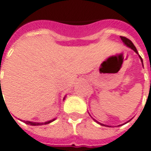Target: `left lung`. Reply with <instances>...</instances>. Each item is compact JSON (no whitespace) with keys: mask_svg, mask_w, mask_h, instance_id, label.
I'll return each instance as SVG.
<instances>
[{"mask_svg":"<svg viewBox=\"0 0 151 151\" xmlns=\"http://www.w3.org/2000/svg\"><path fill=\"white\" fill-rule=\"evenodd\" d=\"M120 39L122 40V42H123V43L127 46V47H128V48H131V49H132L135 53H137V55H138V53H137V49H136V47L134 46V44L132 43V42L131 40H129L128 38H127V37H120ZM139 56V58H140V60H141V62H142V64H143V60H142V58H141V56L140 55H138ZM143 67H144V65H143ZM129 120V121H130ZM97 123H99V124H101L100 122H98V121H96ZM128 122V121H127ZM126 124V123H125ZM102 126H104V127H109V126H107V125H103V124H101Z\"/></svg>","mask_w":151,"mask_h":151,"instance_id":"obj_1","label":"left lung"}]
</instances>
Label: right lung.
Returning <instances> with one entry per match:
<instances>
[{"label":"right lung","instance_id":"1","mask_svg":"<svg viewBox=\"0 0 151 151\" xmlns=\"http://www.w3.org/2000/svg\"><path fill=\"white\" fill-rule=\"evenodd\" d=\"M0 87H1V81H0ZM1 95H2V92H1V91L0 97ZM64 99H65V97H64ZM55 120V119H53V120H49V121H46V122H32V121H28V120H26V121H24V123H26L27 125H31V126H42V125H47V124H49V123H51L52 121H54Z\"/></svg>","mask_w":151,"mask_h":151}]
</instances>
